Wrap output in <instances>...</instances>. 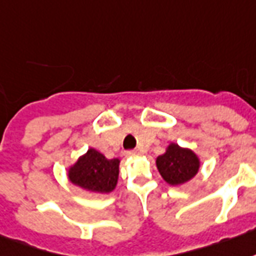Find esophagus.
Wrapping results in <instances>:
<instances>
[{
  "label": "esophagus",
  "instance_id": "esophagus-1",
  "mask_svg": "<svg viewBox=\"0 0 256 256\" xmlns=\"http://www.w3.org/2000/svg\"><path fill=\"white\" fill-rule=\"evenodd\" d=\"M138 152H139V151H138V150H130V151H126V156H136Z\"/></svg>",
  "mask_w": 256,
  "mask_h": 256
}]
</instances>
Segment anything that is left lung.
I'll list each match as a JSON object with an SVG mask.
<instances>
[{"mask_svg": "<svg viewBox=\"0 0 256 256\" xmlns=\"http://www.w3.org/2000/svg\"><path fill=\"white\" fill-rule=\"evenodd\" d=\"M156 168L165 182L170 186H178L196 174L199 160L191 150L172 143L166 152L156 158Z\"/></svg>", "mask_w": 256, "mask_h": 256, "instance_id": "obj_1", "label": "left lung"}]
</instances>
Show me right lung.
Listing matches in <instances>:
<instances>
[{
    "instance_id": "add662e5",
    "label": "right lung",
    "mask_w": 256,
    "mask_h": 256,
    "mask_svg": "<svg viewBox=\"0 0 256 256\" xmlns=\"http://www.w3.org/2000/svg\"><path fill=\"white\" fill-rule=\"evenodd\" d=\"M118 164L120 160H108L100 151L90 148L69 169V180L87 191L106 194L113 191L117 184Z\"/></svg>"
}]
</instances>
